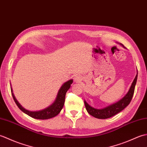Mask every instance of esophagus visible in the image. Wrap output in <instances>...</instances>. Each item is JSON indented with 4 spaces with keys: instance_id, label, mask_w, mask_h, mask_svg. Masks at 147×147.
<instances>
[{
    "instance_id": "esophagus-1",
    "label": "esophagus",
    "mask_w": 147,
    "mask_h": 147,
    "mask_svg": "<svg viewBox=\"0 0 147 147\" xmlns=\"http://www.w3.org/2000/svg\"><path fill=\"white\" fill-rule=\"evenodd\" d=\"M74 81H75V82H81V81H82V77L77 75L74 78Z\"/></svg>"
}]
</instances>
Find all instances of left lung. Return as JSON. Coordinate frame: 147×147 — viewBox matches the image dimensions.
<instances>
[{
	"label": "left lung",
	"instance_id": "1",
	"mask_svg": "<svg viewBox=\"0 0 147 147\" xmlns=\"http://www.w3.org/2000/svg\"><path fill=\"white\" fill-rule=\"evenodd\" d=\"M121 45L124 47L123 45ZM137 77H138V71H137V74L134 79L133 82L131 85L129 91L126 94V95L124 96L123 98H121L120 100L118 102L112 104L110 105L107 106L105 108L103 109H95L91 107L88 104H87L85 100H84L85 103V107L87 112L92 115V116L95 117L98 119H107L110 118L112 116H114L115 114H118L123 110L124 108H126L127 105L129 104L130 102L131 101V99L133 98V96L134 94V92H135V88L137 81Z\"/></svg>",
	"mask_w": 147,
	"mask_h": 147
}]
</instances>
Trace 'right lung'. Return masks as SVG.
I'll use <instances>...</instances> for the list:
<instances>
[{
    "label": "right lung",
    "instance_id": "right-lung-1",
    "mask_svg": "<svg viewBox=\"0 0 147 147\" xmlns=\"http://www.w3.org/2000/svg\"><path fill=\"white\" fill-rule=\"evenodd\" d=\"M73 82V80H70L64 83L59 89L54 103L46 109L39 111H30L23 108L20 103L18 102L16 98H15L13 93H12V88H11V90L14 100L21 111L28 115L29 116L37 119H51L56 116L62 110L64 104L65 93H66L67 90L69 89Z\"/></svg>",
    "mask_w": 147,
    "mask_h": 147
}]
</instances>
